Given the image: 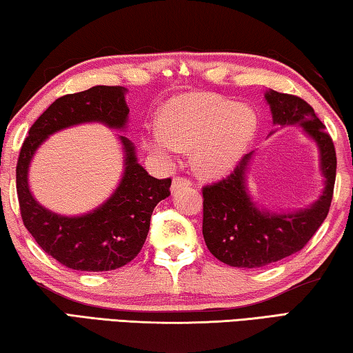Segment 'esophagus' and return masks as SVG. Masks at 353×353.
I'll return each mask as SVG.
<instances>
[{"label": "esophagus", "mask_w": 353, "mask_h": 353, "mask_svg": "<svg viewBox=\"0 0 353 353\" xmlns=\"http://www.w3.org/2000/svg\"><path fill=\"white\" fill-rule=\"evenodd\" d=\"M188 185H191V181L187 177L183 176H176L174 179H172V185H171V190L176 191L181 187H188Z\"/></svg>", "instance_id": "34e87169"}]
</instances>
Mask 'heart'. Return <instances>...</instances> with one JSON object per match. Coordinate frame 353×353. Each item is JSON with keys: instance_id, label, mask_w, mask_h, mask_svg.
<instances>
[{"instance_id": "heart-1", "label": "heart", "mask_w": 353, "mask_h": 353, "mask_svg": "<svg viewBox=\"0 0 353 353\" xmlns=\"http://www.w3.org/2000/svg\"><path fill=\"white\" fill-rule=\"evenodd\" d=\"M255 129V115L246 105L212 94H185L166 104L148 146L171 160L181 149L194 145V168L201 174L221 176L243 157Z\"/></svg>"}]
</instances>
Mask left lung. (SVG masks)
Listing matches in <instances>:
<instances>
[{"label":"left lung","instance_id":"8db88e82","mask_svg":"<svg viewBox=\"0 0 353 353\" xmlns=\"http://www.w3.org/2000/svg\"><path fill=\"white\" fill-rule=\"evenodd\" d=\"M274 124H301L319 148L325 188L312 207L294 213H271L256 207L246 187V171L252 152L243 155L229 176L202 188V235L210 252L234 268H261L299 252L312 240L330 210L336 152L332 137L302 98L270 90L265 93Z\"/></svg>","mask_w":353,"mask_h":353}]
</instances>
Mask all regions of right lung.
<instances>
[{
  "instance_id": "obj_1",
  "label": "right lung",
  "mask_w": 353,
  "mask_h": 353,
  "mask_svg": "<svg viewBox=\"0 0 353 353\" xmlns=\"http://www.w3.org/2000/svg\"><path fill=\"white\" fill-rule=\"evenodd\" d=\"M126 92L119 85H97L56 99L32 124L20 149L17 194L23 224L48 255L70 270L112 271L132 261L146 241L154 207L171 194V179L149 176L137 162L135 148L126 137H119L126 154L121 182L97 210L62 216L41 207L29 191V163L41 143L57 130L81 123L124 129L129 115Z\"/></svg>"
}]
</instances>
